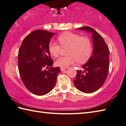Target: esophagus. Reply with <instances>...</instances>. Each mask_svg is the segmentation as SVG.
<instances>
[{"mask_svg":"<svg viewBox=\"0 0 126 126\" xmlns=\"http://www.w3.org/2000/svg\"><path fill=\"white\" fill-rule=\"evenodd\" d=\"M66 69H67V68H66V67H61L60 68V70H61V71H64V70H66Z\"/></svg>","mask_w":126,"mask_h":126,"instance_id":"1","label":"esophagus"}]
</instances>
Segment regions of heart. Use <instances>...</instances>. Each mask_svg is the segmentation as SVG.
<instances>
[{
  "label": "heart",
  "instance_id": "obj_1",
  "mask_svg": "<svg viewBox=\"0 0 126 126\" xmlns=\"http://www.w3.org/2000/svg\"><path fill=\"white\" fill-rule=\"evenodd\" d=\"M59 44L63 47H69L68 55L61 56L55 62L57 66L66 67L78 61L83 63L86 61L91 54L92 50L91 40L87 36H81L76 33L66 32L58 37ZM61 46L55 41H51L48 45V51L52 56H58Z\"/></svg>",
  "mask_w": 126,
  "mask_h": 126
}]
</instances>
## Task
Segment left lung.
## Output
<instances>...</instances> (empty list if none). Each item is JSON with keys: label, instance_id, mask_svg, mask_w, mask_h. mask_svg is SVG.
<instances>
[{"label": "left lung", "instance_id": "left-lung-1", "mask_svg": "<svg viewBox=\"0 0 126 126\" xmlns=\"http://www.w3.org/2000/svg\"><path fill=\"white\" fill-rule=\"evenodd\" d=\"M92 34L93 52L82 68L77 70L74 85L79 90L86 94L96 91L102 86L109 73L110 51L101 35L89 26L78 28Z\"/></svg>", "mask_w": 126, "mask_h": 126}]
</instances>
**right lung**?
I'll return each instance as SVG.
<instances>
[{
	"label": "right lung",
	"mask_w": 126,
	"mask_h": 126,
	"mask_svg": "<svg viewBox=\"0 0 126 126\" xmlns=\"http://www.w3.org/2000/svg\"><path fill=\"white\" fill-rule=\"evenodd\" d=\"M54 32L35 30L24 39L18 52V69L22 81L29 91L37 96L48 94L55 87L59 67H52L54 61L48 51ZM50 67L44 70V67Z\"/></svg>",
	"instance_id": "right-lung-1"
}]
</instances>
